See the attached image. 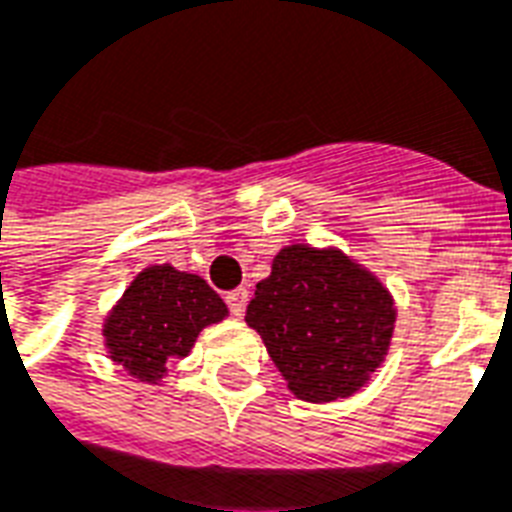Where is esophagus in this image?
I'll list each match as a JSON object with an SVG mask.
<instances>
[{
	"label": "esophagus",
	"mask_w": 512,
	"mask_h": 512,
	"mask_svg": "<svg viewBox=\"0 0 512 512\" xmlns=\"http://www.w3.org/2000/svg\"><path fill=\"white\" fill-rule=\"evenodd\" d=\"M225 300H228V308L233 317H244V311H247V303H249V290L247 287H239V290L228 292Z\"/></svg>",
	"instance_id": "1"
}]
</instances>
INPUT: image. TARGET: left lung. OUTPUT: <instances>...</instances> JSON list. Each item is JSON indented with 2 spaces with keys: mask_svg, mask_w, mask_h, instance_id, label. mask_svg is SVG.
<instances>
[{
  "mask_svg": "<svg viewBox=\"0 0 512 512\" xmlns=\"http://www.w3.org/2000/svg\"><path fill=\"white\" fill-rule=\"evenodd\" d=\"M247 325L306 403L357 395L389 354L397 306L376 273L338 247L290 244L257 282Z\"/></svg>",
  "mask_w": 512,
  "mask_h": 512,
  "instance_id": "left-lung-1",
  "label": "left lung"
}]
</instances>
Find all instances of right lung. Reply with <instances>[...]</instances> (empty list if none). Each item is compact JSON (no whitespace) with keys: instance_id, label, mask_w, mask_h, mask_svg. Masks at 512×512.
I'll return each instance as SVG.
<instances>
[{"instance_id":"right-lung-1","label":"right lung","mask_w":512,"mask_h":512,"mask_svg":"<svg viewBox=\"0 0 512 512\" xmlns=\"http://www.w3.org/2000/svg\"><path fill=\"white\" fill-rule=\"evenodd\" d=\"M225 317L228 306L206 279L155 263L136 273L109 308L101 335L109 360L136 381L155 386L169 373V362L190 354L204 327Z\"/></svg>"}]
</instances>
